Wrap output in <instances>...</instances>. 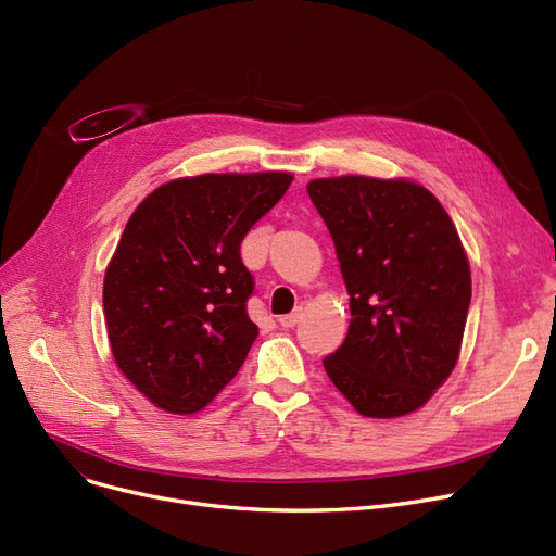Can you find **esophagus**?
I'll return each instance as SVG.
<instances>
[{
	"instance_id": "34e87169",
	"label": "esophagus",
	"mask_w": 556,
	"mask_h": 556,
	"mask_svg": "<svg viewBox=\"0 0 556 556\" xmlns=\"http://www.w3.org/2000/svg\"><path fill=\"white\" fill-rule=\"evenodd\" d=\"M302 319V308H298L295 313H288V315H281L279 317V325L283 327V329H293L298 323Z\"/></svg>"
}]
</instances>
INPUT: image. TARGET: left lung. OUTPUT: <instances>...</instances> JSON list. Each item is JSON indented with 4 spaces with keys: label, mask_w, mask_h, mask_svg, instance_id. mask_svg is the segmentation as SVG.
Returning <instances> with one entry per match:
<instances>
[{
    "label": "left lung",
    "mask_w": 556,
    "mask_h": 556,
    "mask_svg": "<svg viewBox=\"0 0 556 556\" xmlns=\"http://www.w3.org/2000/svg\"><path fill=\"white\" fill-rule=\"evenodd\" d=\"M306 189L331 231L352 308L325 369L363 417L410 415L459 358L471 304L459 233L440 200L410 180L340 175Z\"/></svg>",
    "instance_id": "8db88e82"
}]
</instances>
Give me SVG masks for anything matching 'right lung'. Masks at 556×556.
Here are the masks:
<instances>
[{"instance_id": "add662e5", "label": "right lung", "mask_w": 556, "mask_h": 556, "mask_svg": "<svg viewBox=\"0 0 556 556\" xmlns=\"http://www.w3.org/2000/svg\"><path fill=\"white\" fill-rule=\"evenodd\" d=\"M293 182L286 170L204 173L132 212L103 279L114 363L160 410L193 415L231 381L258 327L241 241Z\"/></svg>"}]
</instances>
